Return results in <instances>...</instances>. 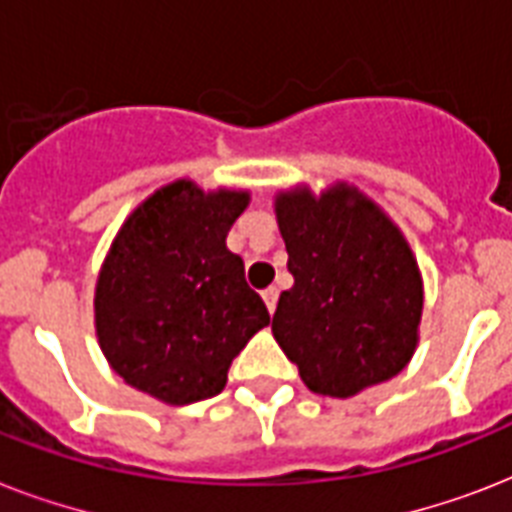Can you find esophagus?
<instances>
[{
    "label": "esophagus",
    "mask_w": 512,
    "mask_h": 512,
    "mask_svg": "<svg viewBox=\"0 0 512 512\" xmlns=\"http://www.w3.org/2000/svg\"><path fill=\"white\" fill-rule=\"evenodd\" d=\"M263 300H265V305H268V311H276V303H279V289L276 287H268V289H263Z\"/></svg>",
    "instance_id": "1"
}]
</instances>
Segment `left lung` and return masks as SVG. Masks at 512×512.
<instances>
[{
	"label": "left lung",
	"mask_w": 512,
	"mask_h": 512,
	"mask_svg": "<svg viewBox=\"0 0 512 512\" xmlns=\"http://www.w3.org/2000/svg\"><path fill=\"white\" fill-rule=\"evenodd\" d=\"M279 231L295 284L273 337L313 393L348 398L396 377L417 348L422 279L398 228L361 193H281Z\"/></svg>",
	"instance_id": "left-lung-1"
}]
</instances>
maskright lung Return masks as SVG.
<instances>
[{
	"instance_id": "add662e5",
	"label": "right lung",
	"mask_w": 512,
	"mask_h": 512,
	"mask_svg": "<svg viewBox=\"0 0 512 512\" xmlns=\"http://www.w3.org/2000/svg\"><path fill=\"white\" fill-rule=\"evenodd\" d=\"M247 201L177 180L127 217L95 289L100 348L127 385L175 406L217 396L271 321L244 260L225 247Z\"/></svg>"
}]
</instances>
